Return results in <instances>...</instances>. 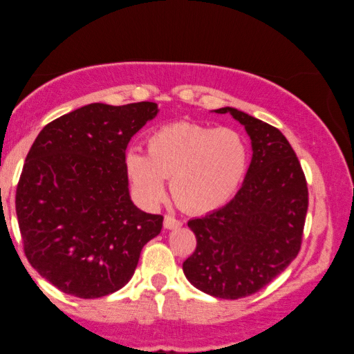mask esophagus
Returning <instances> with one entry per match:
<instances>
[{"mask_svg":"<svg viewBox=\"0 0 354 354\" xmlns=\"http://www.w3.org/2000/svg\"><path fill=\"white\" fill-rule=\"evenodd\" d=\"M163 225L165 229H169V230H174V229H178L182 225V223L178 221V219H176L171 215H166L165 216V221H163Z\"/></svg>","mask_w":354,"mask_h":354,"instance_id":"34e87169","label":"esophagus"}]
</instances>
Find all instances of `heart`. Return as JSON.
I'll return each instance as SVG.
<instances>
[{"label": "heart", "mask_w": 354, "mask_h": 354, "mask_svg": "<svg viewBox=\"0 0 354 354\" xmlns=\"http://www.w3.org/2000/svg\"><path fill=\"white\" fill-rule=\"evenodd\" d=\"M124 169L144 205L158 204L171 178V193L183 210L207 213L236 193L248 169V146L232 129L178 120L147 138V155L127 150Z\"/></svg>", "instance_id": "1"}]
</instances>
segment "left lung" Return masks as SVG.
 <instances>
[{"mask_svg": "<svg viewBox=\"0 0 354 354\" xmlns=\"http://www.w3.org/2000/svg\"><path fill=\"white\" fill-rule=\"evenodd\" d=\"M215 113H230L245 127L252 158L229 204L188 221L198 246L183 273L201 292L239 299L263 288L298 256L309 194L297 153L279 130L232 106Z\"/></svg>", "mask_w": 354, "mask_h": 354, "instance_id": "8db88e82", "label": "left lung"}]
</instances>
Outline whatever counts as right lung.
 I'll return each instance as SVG.
<instances>
[{
	"label": "right lung",
	"mask_w": 354,
	"mask_h": 354,
	"mask_svg": "<svg viewBox=\"0 0 354 354\" xmlns=\"http://www.w3.org/2000/svg\"><path fill=\"white\" fill-rule=\"evenodd\" d=\"M158 114L153 102L91 103L39 133L15 210L32 268L61 292L92 299L122 288L163 216L138 208L124 169L133 135Z\"/></svg>",
	"instance_id": "right-lung-1"
}]
</instances>
